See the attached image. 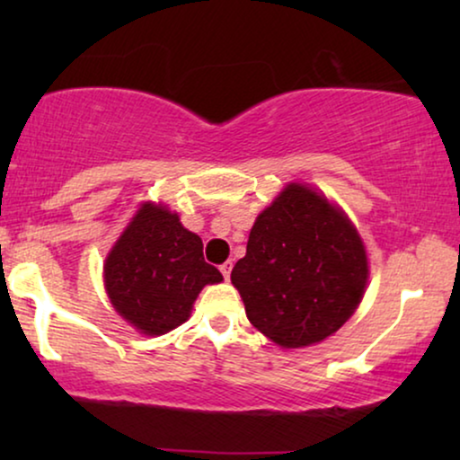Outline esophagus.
I'll return each mask as SVG.
<instances>
[{"mask_svg":"<svg viewBox=\"0 0 460 460\" xmlns=\"http://www.w3.org/2000/svg\"><path fill=\"white\" fill-rule=\"evenodd\" d=\"M219 270H222V274H224V279L228 280L230 279V272H232V261L228 260V261H224L222 266H219Z\"/></svg>","mask_w":460,"mask_h":460,"instance_id":"obj_1","label":"esophagus"}]
</instances>
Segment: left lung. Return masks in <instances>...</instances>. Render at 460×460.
<instances>
[{"label": "left lung", "mask_w": 460, "mask_h": 460, "mask_svg": "<svg viewBox=\"0 0 460 460\" xmlns=\"http://www.w3.org/2000/svg\"><path fill=\"white\" fill-rule=\"evenodd\" d=\"M230 280L257 331L280 348H305L341 329L360 305L367 249L337 205L293 181L257 216Z\"/></svg>", "instance_id": "8db88e82"}]
</instances>
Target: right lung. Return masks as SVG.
Returning <instances> with one entry per match:
<instances>
[{
  "instance_id": "add662e5",
  "label": "right lung",
  "mask_w": 460,
  "mask_h": 460,
  "mask_svg": "<svg viewBox=\"0 0 460 460\" xmlns=\"http://www.w3.org/2000/svg\"><path fill=\"white\" fill-rule=\"evenodd\" d=\"M224 276L203 257V241L165 205L144 203L104 261V287L119 316L144 335L184 324L205 285Z\"/></svg>"
}]
</instances>
